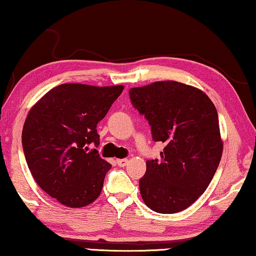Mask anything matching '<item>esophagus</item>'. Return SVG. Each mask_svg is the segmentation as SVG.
Returning a JSON list of instances; mask_svg holds the SVG:
<instances>
[{
  "instance_id": "obj_1",
  "label": "esophagus",
  "mask_w": 256,
  "mask_h": 256,
  "mask_svg": "<svg viewBox=\"0 0 256 256\" xmlns=\"http://www.w3.org/2000/svg\"><path fill=\"white\" fill-rule=\"evenodd\" d=\"M128 163V158H118L117 160V164L120 166H125Z\"/></svg>"
}]
</instances>
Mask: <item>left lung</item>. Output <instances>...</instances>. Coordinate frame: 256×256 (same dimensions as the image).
Returning <instances> with one entry per match:
<instances>
[{
  "label": "left lung",
  "mask_w": 256,
  "mask_h": 256,
  "mask_svg": "<svg viewBox=\"0 0 256 256\" xmlns=\"http://www.w3.org/2000/svg\"><path fill=\"white\" fill-rule=\"evenodd\" d=\"M128 93L152 126V140L166 144L161 161L146 162L139 180L142 200L160 214L184 210L207 190L222 158L215 106L204 92L174 80L133 87Z\"/></svg>",
  "instance_id": "obj_1"
}]
</instances>
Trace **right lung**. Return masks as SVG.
I'll list each match as a JSON object with an SVG mask.
<instances>
[{
	"label": "right lung",
	"mask_w": 256,
	"mask_h": 256,
	"mask_svg": "<svg viewBox=\"0 0 256 256\" xmlns=\"http://www.w3.org/2000/svg\"><path fill=\"white\" fill-rule=\"evenodd\" d=\"M123 90L62 84L28 112L22 133L26 162L40 188L60 204L82 208L101 194L112 164L88 144H100L96 125Z\"/></svg>",
	"instance_id": "add662e5"
}]
</instances>
